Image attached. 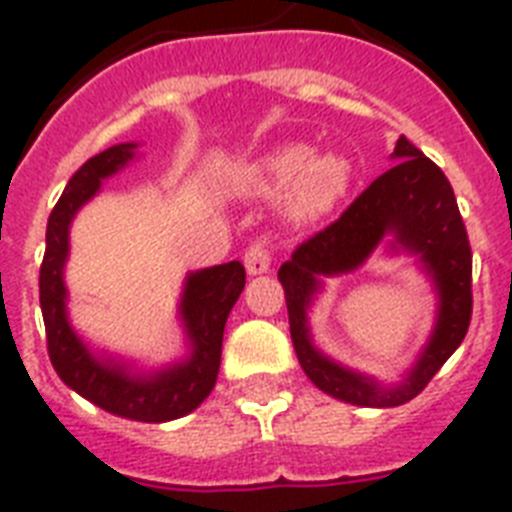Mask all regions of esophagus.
Instances as JSON below:
<instances>
[{
  "instance_id": "34e87169",
  "label": "esophagus",
  "mask_w": 512,
  "mask_h": 512,
  "mask_svg": "<svg viewBox=\"0 0 512 512\" xmlns=\"http://www.w3.org/2000/svg\"><path fill=\"white\" fill-rule=\"evenodd\" d=\"M270 262H273V257H270L265 244H252L250 250L244 252V268H247V273L250 275L268 273Z\"/></svg>"
}]
</instances>
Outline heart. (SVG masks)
Segmentation results:
<instances>
[{
    "mask_svg": "<svg viewBox=\"0 0 512 512\" xmlns=\"http://www.w3.org/2000/svg\"><path fill=\"white\" fill-rule=\"evenodd\" d=\"M353 182V164L337 151L311 154L304 144L268 151L242 170V190L250 195H278L288 190L286 211L296 224L322 219L345 198Z\"/></svg>",
    "mask_w": 512,
    "mask_h": 512,
    "instance_id": "heart-1",
    "label": "heart"
}]
</instances>
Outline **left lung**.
Returning <instances> with one entry per match:
<instances>
[{"instance_id": "8db88e82", "label": "left lung", "mask_w": 512, "mask_h": 512, "mask_svg": "<svg viewBox=\"0 0 512 512\" xmlns=\"http://www.w3.org/2000/svg\"><path fill=\"white\" fill-rule=\"evenodd\" d=\"M391 159L397 162L391 170L376 177L335 224L301 242L278 270L301 368L324 394L358 407H399L415 399L459 348L471 322V247L451 182L404 136H399ZM386 233L395 237L392 249L421 257L439 293V317L429 345L411 373L391 387L319 354L305 317L321 287L318 278L360 267Z\"/></svg>"}]
</instances>
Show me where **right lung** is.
Here are the masks:
<instances>
[{
	"instance_id": "right-lung-1",
	"label": "right lung",
	"mask_w": 512,
	"mask_h": 512,
	"mask_svg": "<svg viewBox=\"0 0 512 512\" xmlns=\"http://www.w3.org/2000/svg\"><path fill=\"white\" fill-rule=\"evenodd\" d=\"M133 151L136 144H115L87 159L71 175L48 216L46 255L41 265V309L48 358L69 389L110 415L139 422H167L193 412L216 384L226 317L244 288V265L231 260L185 278L180 299V317L190 342V355L185 361L151 373H133L126 363L95 355L84 345L66 317L64 265L69 257V226L79 208L100 190L102 180L131 162Z\"/></svg>"
}]
</instances>
